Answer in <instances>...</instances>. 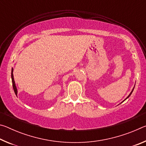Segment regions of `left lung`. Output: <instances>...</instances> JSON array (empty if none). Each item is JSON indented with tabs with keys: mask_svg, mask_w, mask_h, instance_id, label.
Masks as SVG:
<instances>
[{
	"mask_svg": "<svg viewBox=\"0 0 146 146\" xmlns=\"http://www.w3.org/2000/svg\"><path fill=\"white\" fill-rule=\"evenodd\" d=\"M134 88H135V87H134V88H133V90H132V91H131V93H129V95L127 96V98H125V99L124 100H126V99H127V98H129V97H130V95H131V93H133V90H134ZM124 100H123V101H124ZM123 101H122V102H121V103H122V102H123ZM121 103H120V104H121Z\"/></svg>",
	"mask_w": 146,
	"mask_h": 146,
	"instance_id": "left-lung-1",
	"label": "left lung"
}]
</instances>
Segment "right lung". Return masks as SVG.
Returning a JSON list of instances; mask_svg holds the SVG:
<instances>
[{
    "instance_id": "obj_1",
    "label": "right lung",
    "mask_w": 146,
    "mask_h": 146,
    "mask_svg": "<svg viewBox=\"0 0 146 146\" xmlns=\"http://www.w3.org/2000/svg\"><path fill=\"white\" fill-rule=\"evenodd\" d=\"M13 68L11 69V80H12V84H13V90L15 91V95H17V89L16 87V85H15V80H14V77H13Z\"/></svg>"
}]
</instances>
